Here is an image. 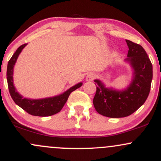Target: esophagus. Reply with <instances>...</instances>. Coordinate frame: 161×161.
Instances as JSON below:
<instances>
[{
	"label": "esophagus",
	"mask_w": 161,
	"mask_h": 161,
	"mask_svg": "<svg viewBox=\"0 0 161 161\" xmlns=\"http://www.w3.org/2000/svg\"><path fill=\"white\" fill-rule=\"evenodd\" d=\"M95 74H94V73H89V74L87 75L86 81L87 82H92V81H93L95 79Z\"/></svg>",
	"instance_id": "34e87169"
}]
</instances>
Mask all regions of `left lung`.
I'll return each instance as SVG.
<instances>
[{"mask_svg": "<svg viewBox=\"0 0 161 161\" xmlns=\"http://www.w3.org/2000/svg\"><path fill=\"white\" fill-rule=\"evenodd\" d=\"M129 51L125 61L133 69V79L123 91L106 88L95 79L97 90L93 104L98 114L110 118L128 116L138 110L147 98L153 77L152 64L145 49L140 45L125 40ZM96 85V84H95Z\"/></svg>", "mask_w": 161, "mask_h": 161, "instance_id": "8db88e82", "label": "left lung"}]
</instances>
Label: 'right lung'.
<instances>
[{
    "label": "right lung",
    "mask_w": 161,
    "mask_h": 161,
    "mask_svg": "<svg viewBox=\"0 0 161 161\" xmlns=\"http://www.w3.org/2000/svg\"><path fill=\"white\" fill-rule=\"evenodd\" d=\"M27 44H24L17 48L16 52L14 53L10 60H9L7 64V85H8L9 92L10 96L18 106L23 109L28 114L32 116H52L60 112L66 104L68 97L72 92L82 86V83L79 82L75 86L71 87L69 89L66 91L64 93L60 95L55 96L52 97H47L43 99H28L23 97L16 91L15 87L14 86V79H13V74H14V67L15 63L17 60L18 56L21 53L22 50L25 47Z\"/></svg>",
    "instance_id": "obj_1"
}]
</instances>
